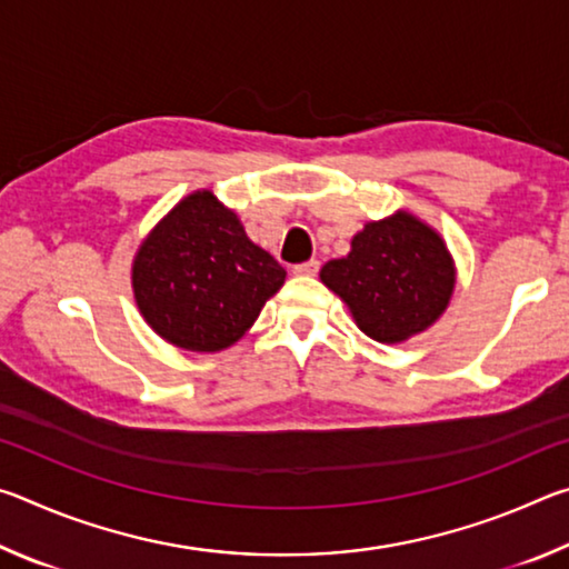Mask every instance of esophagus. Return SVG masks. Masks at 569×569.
Returning a JSON list of instances; mask_svg holds the SVG:
<instances>
[{
    "label": "esophagus",
    "instance_id": "obj_1",
    "mask_svg": "<svg viewBox=\"0 0 569 569\" xmlns=\"http://www.w3.org/2000/svg\"><path fill=\"white\" fill-rule=\"evenodd\" d=\"M319 268H321L319 261H306V263L293 266V273L296 276H316V273H319Z\"/></svg>",
    "mask_w": 569,
    "mask_h": 569
}]
</instances>
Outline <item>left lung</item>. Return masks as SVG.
<instances>
[{"label": "left lung", "mask_w": 569, "mask_h": 569, "mask_svg": "<svg viewBox=\"0 0 569 569\" xmlns=\"http://www.w3.org/2000/svg\"><path fill=\"white\" fill-rule=\"evenodd\" d=\"M321 281L341 296L366 336L401 343L445 313L455 261L435 228L399 210L366 223L351 240V253L321 268Z\"/></svg>", "instance_id": "8db88e82"}]
</instances>
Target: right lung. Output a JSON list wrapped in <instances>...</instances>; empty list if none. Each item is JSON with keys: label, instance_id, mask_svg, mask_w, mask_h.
Instances as JSON below:
<instances>
[{"label": "right lung", "instance_id": "obj_1", "mask_svg": "<svg viewBox=\"0 0 569 569\" xmlns=\"http://www.w3.org/2000/svg\"><path fill=\"white\" fill-rule=\"evenodd\" d=\"M286 268L246 236L210 190H196L142 240L132 291L142 319L186 351L233 346L278 288Z\"/></svg>", "mask_w": 569, "mask_h": 569}]
</instances>
